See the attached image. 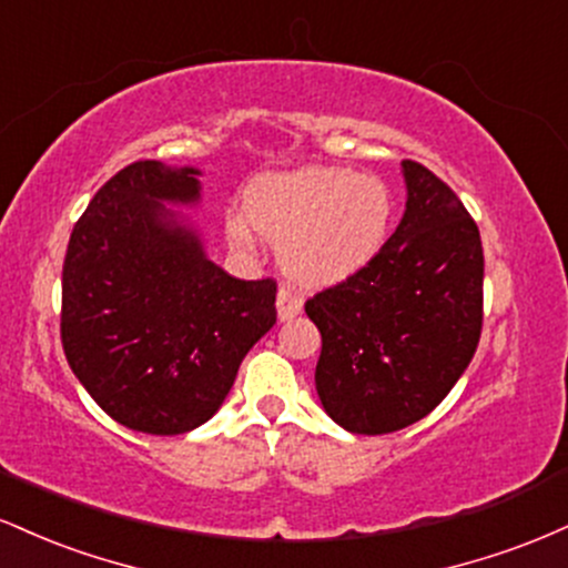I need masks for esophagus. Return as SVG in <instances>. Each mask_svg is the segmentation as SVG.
<instances>
[{
	"instance_id": "esophagus-1",
	"label": "esophagus",
	"mask_w": 568,
	"mask_h": 568,
	"mask_svg": "<svg viewBox=\"0 0 568 568\" xmlns=\"http://www.w3.org/2000/svg\"><path fill=\"white\" fill-rule=\"evenodd\" d=\"M302 306H304L302 296H298L291 285H280V291H277V317L280 321H291V317H296L298 312H302Z\"/></svg>"
}]
</instances>
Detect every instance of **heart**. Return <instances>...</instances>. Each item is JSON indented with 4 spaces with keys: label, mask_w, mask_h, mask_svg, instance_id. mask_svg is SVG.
<instances>
[{
    "label": "heart",
    "mask_w": 568,
    "mask_h": 568,
    "mask_svg": "<svg viewBox=\"0 0 568 568\" xmlns=\"http://www.w3.org/2000/svg\"><path fill=\"white\" fill-rule=\"evenodd\" d=\"M393 194L376 175L306 165L272 173L247 189L245 219L230 221L237 245L253 225L280 247V264L306 288H331L361 275L393 230Z\"/></svg>",
    "instance_id": "heart-1"
}]
</instances>
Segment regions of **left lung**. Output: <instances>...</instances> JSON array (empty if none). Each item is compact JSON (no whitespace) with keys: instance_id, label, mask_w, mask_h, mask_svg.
<instances>
[{"instance_id":"1","label":"left lung","mask_w":568,"mask_h":568,"mask_svg":"<svg viewBox=\"0 0 568 568\" xmlns=\"http://www.w3.org/2000/svg\"><path fill=\"white\" fill-rule=\"evenodd\" d=\"M406 213L361 275L306 302L323 336L315 387L355 435L425 419L470 366L484 323V247L462 200L403 162Z\"/></svg>"}]
</instances>
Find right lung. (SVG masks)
<instances>
[{
    "label": "right lung",
    "mask_w": 568,
    "mask_h": 568,
    "mask_svg": "<svg viewBox=\"0 0 568 568\" xmlns=\"http://www.w3.org/2000/svg\"><path fill=\"white\" fill-rule=\"evenodd\" d=\"M200 168L141 160L112 175L71 232L61 342L90 397L135 433L181 435L230 395L277 321L275 280H237L173 207L202 197Z\"/></svg>",
    "instance_id": "1"
}]
</instances>
